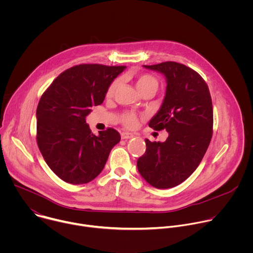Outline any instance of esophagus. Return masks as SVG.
<instances>
[{
    "label": "esophagus",
    "instance_id": "obj_1",
    "mask_svg": "<svg viewBox=\"0 0 253 253\" xmlns=\"http://www.w3.org/2000/svg\"><path fill=\"white\" fill-rule=\"evenodd\" d=\"M133 137H134V135H133L132 133H129V132H123V133H121V138L124 139V140H126V139H131V138H133Z\"/></svg>",
    "mask_w": 253,
    "mask_h": 253
}]
</instances>
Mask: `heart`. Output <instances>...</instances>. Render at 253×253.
<instances>
[{
	"mask_svg": "<svg viewBox=\"0 0 253 253\" xmlns=\"http://www.w3.org/2000/svg\"><path fill=\"white\" fill-rule=\"evenodd\" d=\"M119 83H120V81L118 79L114 80L111 83V85L109 86V88H108V90H107V96L108 97L112 96L116 92V90L119 86ZM158 85H159L158 80L155 77H153L151 75H147V74L139 76L136 80V88L138 89L140 94L143 93V92H145V91H153L155 93L158 89ZM122 120H123V123L127 127H130V128L135 127L138 124V118H137L136 114H134L133 112L125 113L122 117Z\"/></svg>",
	"mask_w": 253,
	"mask_h": 253,
	"instance_id": "obj_1",
	"label": "heart"
}]
</instances>
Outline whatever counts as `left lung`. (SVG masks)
<instances>
[{
  "label": "left lung",
  "instance_id": "8db88e82",
  "mask_svg": "<svg viewBox=\"0 0 253 253\" xmlns=\"http://www.w3.org/2000/svg\"><path fill=\"white\" fill-rule=\"evenodd\" d=\"M159 72L166 92L149 127L165 129L164 142L145 139L146 151L137 160L140 175L158 189L172 188L186 180L200 164L212 137L213 109L209 89L194 70L176 62L143 65Z\"/></svg>",
  "mask_w": 253,
  "mask_h": 253
}]
</instances>
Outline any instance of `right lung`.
I'll use <instances>...</instances> for the list:
<instances>
[{"mask_svg":"<svg viewBox=\"0 0 253 253\" xmlns=\"http://www.w3.org/2000/svg\"><path fill=\"white\" fill-rule=\"evenodd\" d=\"M125 66L82 64L60 74L42 95L37 143L50 169L71 184H85L103 170L120 134L112 128L94 135L86 117L101 105L108 88Z\"/></svg>","mask_w":253,"mask_h":253,"instance_id":"right-lung-1","label":"right lung"}]
</instances>
